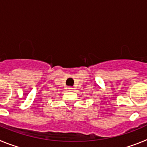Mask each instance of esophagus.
Returning a JSON list of instances; mask_svg holds the SVG:
<instances>
[{
	"label": "esophagus",
	"instance_id": "esophagus-1",
	"mask_svg": "<svg viewBox=\"0 0 147 147\" xmlns=\"http://www.w3.org/2000/svg\"><path fill=\"white\" fill-rule=\"evenodd\" d=\"M67 89L68 90H72L74 89V88H73L72 87H71V86H68V87H67Z\"/></svg>",
	"mask_w": 147,
	"mask_h": 147
}]
</instances>
